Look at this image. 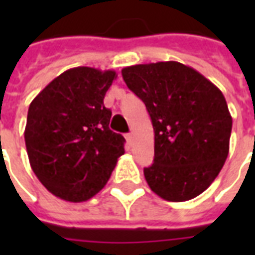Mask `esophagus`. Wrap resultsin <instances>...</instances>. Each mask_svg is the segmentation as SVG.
Returning <instances> with one entry per match:
<instances>
[{"instance_id": "obj_1", "label": "esophagus", "mask_w": 255, "mask_h": 255, "mask_svg": "<svg viewBox=\"0 0 255 255\" xmlns=\"http://www.w3.org/2000/svg\"><path fill=\"white\" fill-rule=\"evenodd\" d=\"M126 139L128 140V143H132V140H133V133L132 132H129L126 135Z\"/></svg>"}]
</instances>
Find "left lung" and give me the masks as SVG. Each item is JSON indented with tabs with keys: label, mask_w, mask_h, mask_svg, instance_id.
Listing matches in <instances>:
<instances>
[{
	"label": "left lung",
	"mask_w": 255,
	"mask_h": 255,
	"mask_svg": "<svg viewBox=\"0 0 255 255\" xmlns=\"http://www.w3.org/2000/svg\"><path fill=\"white\" fill-rule=\"evenodd\" d=\"M122 75L144 102L154 129V162L143 169L149 187L169 202L198 197L230 151L232 117L223 93L177 61L131 65Z\"/></svg>",
	"instance_id": "8db88e82"
}]
</instances>
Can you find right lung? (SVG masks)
I'll use <instances>...</instances> for the list:
<instances>
[{"label":"right lung","mask_w":255,"mask_h":255,"mask_svg":"<svg viewBox=\"0 0 255 255\" xmlns=\"http://www.w3.org/2000/svg\"><path fill=\"white\" fill-rule=\"evenodd\" d=\"M115 71L71 68L53 79L28 108L24 140L32 171L60 199L84 202L100 192L124 154L104 105Z\"/></svg>","instance_id":"add662e5"}]
</instances>
